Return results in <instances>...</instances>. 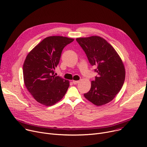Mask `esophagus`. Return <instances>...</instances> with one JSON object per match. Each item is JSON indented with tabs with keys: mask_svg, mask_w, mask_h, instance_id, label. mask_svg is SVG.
<instances>
[{
	"mask_svg": "<svg viewBox=\"0 0 147 147\" xmlns=\"http://www.w3.org/2000/svg\"><path fill=\"white\" fill-rule=\"evenodd\" d=\"M79 83V81H76V80H73V83L74 84H78Z\"/></svg>",
	"mask_w": 147,
	"mask_h": 147,
	"instance_id": "34e87169",
	"label": "esophagus"
}]
</instances>
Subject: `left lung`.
Wrapping results in <instances>:
<instances>
[{"label":"left lung","instance_id":"obj_1","mask_svg":"<svg viewBox=\"0 0 147 147\" xmlns=\"http://www.w3.org/2000/svg\"><path fill=\"white\" fill-rule=\"evenodd\" d=\"M76 41L84 51L91 65H96L98 76L91 82L86 98L100 106L112 101L121 89L125 71L122 60L114 47L100 36L79 37Z\"/></svg>","mask_w":147,"mask_h":147}]
</instances>
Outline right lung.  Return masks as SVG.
I'll list each match as a JSON object with an SVG mask.
<instances>
[{"label":"right lung","instance_id":"right-lung-1","mask_svg":"<svg viewBox=\"0 0 147 147\" xmlns=\"http://www.w3.org/2000/svg\"><path fill=\"white\" fill-rule=\"evenodd\" d=\"M73 41V38L67 37H47L26 57L23 67L24 83L39 103L51 106L64 96L69 82L56 76L54 70L59 64L64 47Z\"/></svg>","mask_w":147,"mask_h":147}]
</instances>
